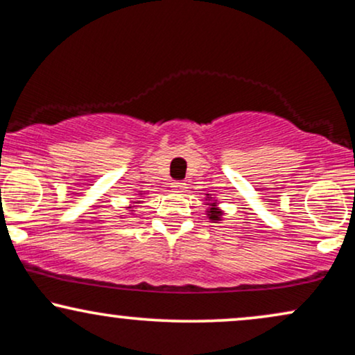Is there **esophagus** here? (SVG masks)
Segmentation results:
<instances>
[{
	"mask_svg": "<svg viewBox=\"0 0 355 355\" xmlns=\"http://www.w3.org/2000/svg\"><path fill=\"white\" fill-rule=\"evenodd\" d=\"M173 187H174V191H176V192H184L187 189V184H186V182L176 181V182H173Z\"/></svg>",
	"mask_w": 355,
	"mask_h": 355,
	"instance_id": "34e87169",
	"label": "esophagus"
}]
</instances>
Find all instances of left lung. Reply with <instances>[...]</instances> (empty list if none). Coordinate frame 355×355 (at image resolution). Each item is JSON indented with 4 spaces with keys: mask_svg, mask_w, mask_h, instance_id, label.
<instances>
[{
    "mask_svg": "<svg viewBox=\"0 0 355 355\" xmlns=\"http://www.w3.org/2000/svg\"><path fill=\"white\" fill-rule=\"evenodd\" d=\"M209 200H211V199H209ZM207 216H209V218H211V220H222V211L217 207V202L211 204V207L207 209Z\"/></svg>",
    "mask_w": 355,
    "mask_h": 355,
    "instance_id": "1",
    "label": "left lung"
}]
</instances>
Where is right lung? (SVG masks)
<instances>
[{"instance_id":"1","label":"right lung","mask_w":355,"mask_h":355,"mask_svg":"<svg viewBox=\"0 0 355 355\" xmlns=\"http://www.w3.org/2000/svg\"><path fill=\"white\" fill-rule=\"evenodd\" d=\"M126 209H131V205H130V207H126Z\"/></svg>"}]
</instances>
